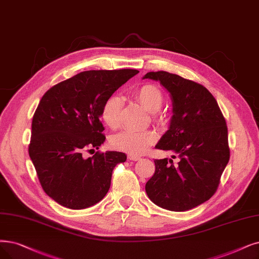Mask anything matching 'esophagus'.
<instances>
[{
	"label": "esophagus",
	"instance_id": "obj_1",
	"mask_svg": "<svg viewBox=\"0 0 259 259\" xmlns=\"http://www.w3.org/2000/svg\"><path fill=\"white\" fill-rule=\"evenodd\" d=\"M127 157H128L130 160H134V161L139 160L141 158V156H139V155H135V154H130Z\"/></svg>",
	"mask_w": 259,
	"mask_h": 259
}]
</instances>
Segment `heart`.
Wrapping results in <instances>:
<instances>
[{
	"instance_id": "heart-1",
	"label": "heart",
	"mask_w": 259,
	"mask_h": 259,
	"mask_svg": "<svg viewBox=\"0 0 259 259\" xmlns=\"http://www.w3.org/2000/svg\"><path fill=\"white\" fill-rule=\"evenodd\" d=\"M137 100L143 107L151 112H156L160 109L163 103L161 91L154 85L146 84L135 90ZM122 100L119 96L109 97L102 107L101 116L103 121L110 128H116L119 125V116ZM155 122H162V117L155 116ZM156 140V135L152 131H123L112 137L111 147L119 151L128 152L131 154H141Z\"/></svg>"
}]
</instances>
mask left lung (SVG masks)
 I'll use <instances>...</instances> for the list:
<instances>
[{"instance_id":"1","label":"left lung","mask_w":259,"mask_h":259,"mask_svg":"<svg viewBox=\"0 0 259 259\" xmlns=\"http://www.w3.org/2000/svg\"><path fill=\"white\" fill-rule=\"evenodd\" d=\"M143 78L158 80L172 100L170 127L156 149L172 151V159H155V172L146 184L150 200L172 211H185L209 200L218 189L230 160L229 135L218 103L204 86L165 71Z\"/></svg>"}]
</instances>
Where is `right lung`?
I'll list each match as a JSON object with an SVG mask.
<instances>
[{"label": "right lung", "mask_w": 259, "mask_h": 259, "mask_svg": "<svg viewBox=\"0 0 259 259\" xmlns=\"http://www.w3.org/2000/svg\"><path fill=\"white\" fill-rule=\"evenodd\" d=\"M138 70L84 71L50 88L34 113L28 154L41 187L55 202L84 209L109 190L112 170L126 160L107 151L85 158L105 141L100 121L105 101Z\"/></svg>", "instance_id": "right-lung-1"}]
</instances>
